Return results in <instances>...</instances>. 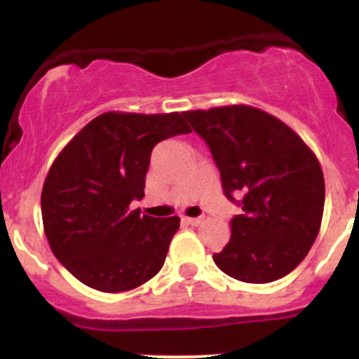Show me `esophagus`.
I'll return each mask as SVG.
<instances>
[{
    "instance_id": "34e87169",
    "label": "esophagus",
    "mask_w": 359,
    "mask_h": 359,
    "mask_svg": "<svg viewBox=\"0 0 359 359\" xmlns=\"http://www.w3.org/2000/svg\"><path fill=\"white\" fill-rule=\"evenodd\" d=\"M184 222H187L189 226H200L203 219L201 217H184Z\"/></svg>"
}]
</instances>
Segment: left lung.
I'll return each mask as SVG.
<instances>
[{
    "instance_id": "8db88e82",
    "label": "left lung",
    "mask_w": 359,
    "mask_h": 359,
    "mask_svg": "<svg viewBox=\"0 0 359 359\" xmlns=\"http://www.w3.org/2000/svg\"><path fill=\"white\" fill-rule=\"evenodd\" d=\"M184 118L208 146L227 200L243 210L231 220L229 243L213 253L215 264L245 283L287 276L313 247L323 217L325 179L313 151L255 107L187 111Z\"/></svg>"
}]
</instances>
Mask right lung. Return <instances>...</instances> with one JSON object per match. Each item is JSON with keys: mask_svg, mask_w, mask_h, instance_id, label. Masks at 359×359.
Returning a JSON list of instances; mask_svg holds the SVG:
<instances>
[{"mask_svg": "<svg viewBox=\"0 0 359 359\" xmlns=\"http://www.w3.org/2000/svg\"><path fill=\"white\" fill-rule=\"evenodd\" d=\"M184 114L104 112L57 156L41 193L46 240L86 287L126 292L156 276L179 217L140 215L154 146L189 133Z\"/></svg>", "mask_w": 359, "mask_h": 359, "instance_id": "1", "label": "right lung"}]
</instances>
